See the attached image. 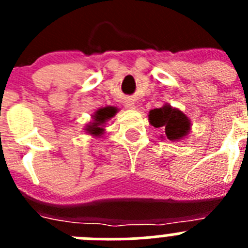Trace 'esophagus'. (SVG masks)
Returning <instances> with one entry per match:
<instances>
[{
  "label": "esophagus",
  "instance_id": "1",
  "mask_svg": "<svg viewBox=\"0 0 248 248\" xmlns=\"http://www.w3.org/2000/svg\"><path fill=\"white\" fill-rule=\"evenodd\" d=\"M124 105H125L126 108H130V109H134V108H135L134 103H133V102H129V100H128V102L124 103Z\"/></svg>",
  "mask_w": 248,
  "mask_h": 248
}]
</instances>
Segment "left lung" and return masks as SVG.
Segmentation results:
<instances>
[{
  "instance_id": "1",
  "label": "left lung",
  "mask_w": 248,
  "mask_h": 248,
  "mask_svg": "<svg viewBox=\"0 0 248 248\" xmlns=\"http://www.w3.org/2000/svg\"><path fill=\"white\" fill-rule=\"evenodd\" d=\"M149 120L155 128L165 129V137L169 140H177L185 137L190 129V122L185 114L172 109L170 105L150 110Z\"/></svg>"
}]
</instances>
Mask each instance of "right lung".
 <instances>
[{
    "label": "right lung",
    "instance_id": "right-lung-1",
    "mask_svg": "<svg viewBox=\"0 0 248 248\" xmlns=\"http://www.w3.org/2000/svg\"><path fill=\"white\" fill-rule=\"evenodd\" d=\"M115 113H117V109L111 108V107L99 109V110L97 111V114H95V118H94V119H95V123H93V125L88 128L89 133L95 135L100 134V133H102V128H99L100 124L104 123L107 119H109V118L113 117Z\"/></svg>",
    "mask_w": 248,
    "mask_h": 248
}]
</instances>
